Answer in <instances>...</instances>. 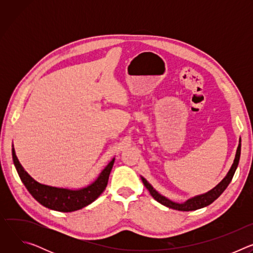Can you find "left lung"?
I'll list each match as a JSON object with an SVG mask.
<instances>
[{"label": "left lung", "mask_w": 253, "mask_h": 253, "mask_svg": "<svg viewBox=\"0 0 253 253\" xmlns=\"http://www.w3.org/2000/svg\"><path fill=\"white\" fill-rule=\"evenodd\" d=\"M240 151H241V139L239 138V144H238V147L235 153V158L233 160V163L228 171V173L225 175V177L221 180V181L216 185L214 188H212L211 190L203 193V194H199L196 196H193L189 199H187L186 201L182 202V203H179V202H175L170 200L169 198L165 197L164 195L160 194L158 191H156L153 186L147 181V180L140 176L141 180L143 184L145 185V187L148 189V191L150 192L151 196L159 203H161L162 205L175 209V210H179V211H193V210H197L200 208H203L209 204H211L214 200L217 199L222 192L226 189V187L228 186V184L231 182V179L235 173V170L238 166L239 163V158H240Z\"/></svg>", "instance_id": "obj_1"}]
</instances>
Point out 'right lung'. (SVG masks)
Wrapping results in <instances>:
<instances>
[{
    "instance_id": "add662e5",
    "label": "right lung",
    "mask_w": 253,
    "mask_h": 253,
    "mask_svg": "<svg viewBox=\"0 0 253 253\" xmlns=\"http://www.w3.org/2000/svg\"><path fill=\"white\" fill-rule=\"evenodd\" d=\"M12 147L14 165L27 190L43 206L60 212L76 211L95 201L105 190L115 161V158H113L101 171L95 181L85 187L78 189L56 187L40 183L35 180L21 165L14 145Z\"/></svg>"
}]
</instances>
